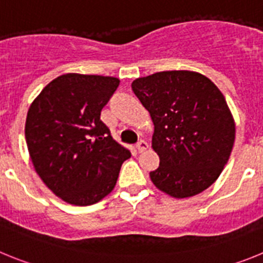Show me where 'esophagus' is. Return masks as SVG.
Listing matches in <instances>:
<instances>
[{
	"instance_id": "esophagus-1",
	"label": "esophagus",
	"mask_w": 263,
	"mask_h": 263,
	"mask_svg": "<svg viewBox=\"0 0 263 263\" xmlns=\"http://www.w3.org/2000/svg\"><path fill=\"white\" fill-rule=\"evenodd\" d=\"M147 147H148L147 142H146V141H143V139H141V141H139V142L136 145V148L138 150V153H143L145 150H147Z\"/></svg>"
}]
</instances>
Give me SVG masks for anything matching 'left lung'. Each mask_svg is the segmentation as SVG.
<instances>
[{
  "mask_svg": "<svg viewBox=\"0 0 263 263\" xmlns=\"http://www.w3.org/2000/svg\"><path fill=\"white\" fill-rule=\"evenodd\" d=\"M152 116L159 167L152 182L176 199L212 185L231 157L236 125L224 95L199 72L163 71L132 83Z\"/></svg>",
  "mask_w": 263,
  "mask_h": 263,
  "instance_id": "obj_1",
  "label": "left lung"
}]
</instances>
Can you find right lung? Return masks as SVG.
<instances>
[{"label": "right lung", "instance_id": "add662e5", "mask_svg": "<svg viewBox=\"0 0 263 263\" xmlns=\"http://www.w3.org/2000/svg\"><path fill=\"white\" fill-rule=\"evenodd\" d=\"M120 80L66 73L48 83L27 111L25 137L36 174L62 200L90 205L109 195L130 152L100 120Z\"/></svg>", "mask_w": 263, "mask_h": 263}]
</instances>
